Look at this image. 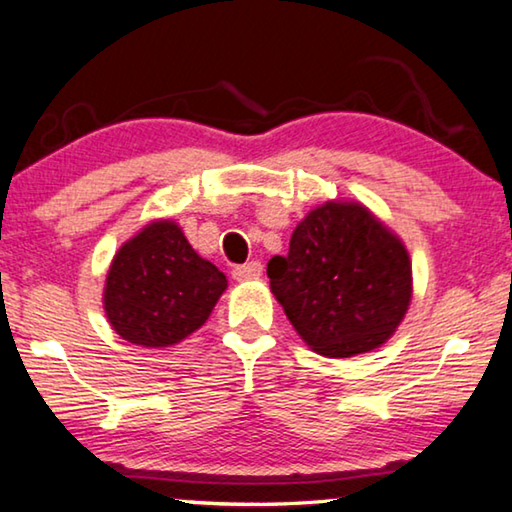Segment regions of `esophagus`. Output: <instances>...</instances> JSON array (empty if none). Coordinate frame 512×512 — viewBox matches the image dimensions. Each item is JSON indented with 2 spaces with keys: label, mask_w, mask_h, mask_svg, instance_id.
<instances>
[{
  "label": "esophagus",
  "mask_w": 512,
  "mask_h": 512,
  "mask_svg": "<svg viewBox=\"0 0 512 512\" xmlns=\"http://www.w3.org/2000/svg\"><path fill=\"white\" fill-rule=\"evenodd\" d=\"M263 274V265L258 261H251L245 265H238L233 267V279L238 281H249V279H258Z\"/></svg>",
  "instance_id": "1"
}]
</instances>
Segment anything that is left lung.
Segmentation results:
<instances>
[{"label":"left lung","instance_id":"left-lung-1","mask_svg":"<svg viewBox=\"0 0 512 512\" xmlns=\"http://www.w3.org/2000/svg\"><path fill=\"white\" fill-rule=\"evenodd\" d=\"M267 277L302 341L332 359L380 348L412 302L407 247L359 201L313 208Z\"/></svg>","mask_w":512,"mask_h":512}]
</instances>
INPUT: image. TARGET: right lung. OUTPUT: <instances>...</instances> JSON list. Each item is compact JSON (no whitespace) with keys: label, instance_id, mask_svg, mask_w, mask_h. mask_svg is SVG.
<instances>
[{"label":"right lung","instance_id":"right-lung-1","mask_svg":"<svg viewBox=\"0 0 512 512\" xmlns=\"http://www.w3.org/2000/svg\"><path fill=\"white\" fill-rule=\"evenodd\" d=\"M229 286L174 219H153L123 242L107 270L102 306L123 341L169 348L196 332Z\"/></svg>","mask_w":512,"mask_h":512}]
</instances>
